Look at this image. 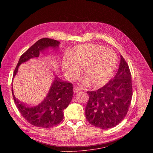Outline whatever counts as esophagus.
<instances>
[{"label":"esophagus","mask_w":153,"mask_h":153,"mask_svg":"<svg viewBox=\"0 0 153 153\" xmlns=\"http://www.w3.org/2000/svg\"><path fill=\"white\" fill-rule=\"evenodd\" d=\"M73 90H74V93H78V92L81 91V88H79V87H78V86H74Z\"/></svg>","instance_id":"34e87169"}]
</instances>
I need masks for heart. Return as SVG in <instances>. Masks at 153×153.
<instances>
[{"label":"heart","mask_w":153,"mask_h":153,"mask_svg":"<svg viewBox=\"0 0 153 153\" xmlns=\"http://www.w3.org/2000/svg\"><path fill=\"white\" fill-rule=\"evenodd\" d=\"M115 51L102 45L86 43L78 45L65 54L62 60V68L70 79L77 77L82 67L85 76L84 83L90 82L95 86L105 84L112 77L117 65Z\"/></svg>","instance_id":"b5f03b06"}]
</instances>
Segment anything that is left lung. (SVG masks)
<instances>
[{"label":"left lung","instance_id":"left-lung-1","mask_svg":"<svg viewBox=\"0 0 153 153\" xmlns=\"http://www.w3.org/2000/svg\"><path fill=\"white\" fill-rule=\"evenodd\" d=\"M89 100L85 108L86 120L101 129L113 128L125 117L133 96L131 74L120 56L119 70L114 79L96 91H87Z\"/></svg>","mask_w":153,"mask_h":153}]
</instances>
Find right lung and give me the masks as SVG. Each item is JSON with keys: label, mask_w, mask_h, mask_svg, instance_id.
Returning a JSON list of instances; mask_svg holds the SVG:
<instances>
[{"label": "right lung", "mask_w": 153, "mask_h": 153, "mask_svg": "<svg viewBox=\"0 0 153 153\" xmlns=\"http://www.w3.org/2000/svg\"><path fill=\"white\" fill-rule=\"evenodd\" d=\"M59 44V41L49 38H43L37 41L20 56L13 77L17 74L20 64L30 59L38 57L40 52L48 48H58ZM12 94L19 111L28 123L35 126L47 128L58 125L63 120V110L67 108L73 97V86L71 83L65 82L55 76L47 96L39 105L32 107L25 105L16 98L13 87Z\"/></svg>", "instance_id": "obj_1"}]
</instances>
